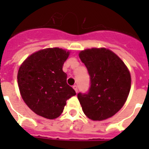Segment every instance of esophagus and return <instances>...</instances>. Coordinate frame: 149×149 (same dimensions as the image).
I'll use <instances>...</instances> for the list:
<instances>
[{
	"instance_id": "esophagus-1",
	"label": "esophagus",
	"mask_w": 149,
	"mask_h": 149,
	"mask_svg": "<svg viewBox=\"0 0 149 149\" xmlns=\"http://www.w3.org/2000/svg\"><path fill=\"white\" fill-rule=\"evenodd\" d=\"M72 87H73V89L75 90V91H76L77 93H78V86H77V85H74V86H72Z\"/></svg>"
}]
</instances>
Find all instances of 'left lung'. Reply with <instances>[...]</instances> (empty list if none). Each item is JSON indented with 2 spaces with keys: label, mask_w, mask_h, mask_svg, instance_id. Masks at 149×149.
<instances>
[{
  "label": "left lung",
  "mask_w": 149,
  "mask_h": 149,
  "mask_svg": "<svg viewBox=\"0 0 149 149\" xmlns=\"http://www.w3.org/2000/svg\"><path fill=\"white\" fill-rule=\"evenodd\" d=\"M79 56L90 75L91 86L77 97L84 113L91 120H102L121 109L131 89V75L123 61L104 48L86 49Z\"/></svg>",
  "instance_id": "8db88e82"
}]
</instances>
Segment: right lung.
<instances>
[{"mask_svg":"<svg viewBox=\"0 0 149 149\" xmlns=\"http://www.w3.org/2000/svg\"><path fill=\"white\" fill-rule=\"evenodd\" d=\"M69 52L58 48L32 54L20 66L17 84L22 99L36 114L55 119L63 113L66 100L76 95L66 83L63 65Z\"/></svg>","mask_w":149,"mask_h":149,"instance_id":"1","label":"right lung"}]
</instances>
